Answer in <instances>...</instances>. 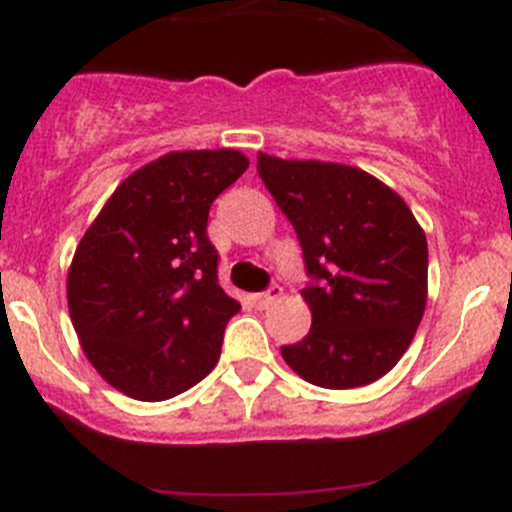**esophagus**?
Returning a JSON list of instances; mask_svg holds the SVG:
<instances>
[{
	"mask_svg": "<svg viewBox=\"0 0 512 512\" xmlns=\"http://www.w3.org/2000/svg\"><path fill=\"white\" fill-rule=\"evenodd\" d=\"M280 297H282V287L280 285H270L267 292L255 294V297H252V302H255L257 309H265V307H270L272 302H277Z\"/></svg>",
	"mask_w": 512,
	"mask_h": 512,
	"instance_id": "esophagus-1",
	"label": "esophagus"
}]
</instances>
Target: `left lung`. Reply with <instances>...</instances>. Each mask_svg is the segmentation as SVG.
<instances>
[{
	"label": "left lung",
	"mask_w": 512,
	"mask_h": 512,
	"mask_svg": "<svg viewBox=\"0 0 512 512\" xmlns=\"http://www.w3.org/2000/svg\"><path fill=\"white\" fill-rule=\"evenodd\" d=\"M257 173L292 223L312 329L282 356L304 381L356 389L381 379L426 309L428 245L409 205L352 165L257 153Z\"/></svg>",
	"instance_id": "obj_1"
}]
</instances>
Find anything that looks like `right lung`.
<instances>
[{"label":"right lung","mask_w":512,"mask_h":512,"mask_svg":"<svg viewBox=\"0 0 512 512\" xmlns=\"http://www.w3.org/2000/svg\"><path fill=\"white\" fill-rule=\"evenodd\" d=\"M240 151H183L143 165L108 198L66 282L86 356L121 394L165 401L213 371L240 302L218 282L213 200L247 170Z\"/></svg>","instance_id":"obj_1"}]
</instances>
